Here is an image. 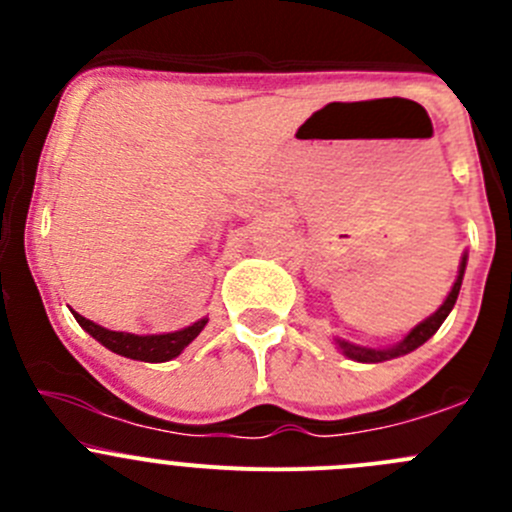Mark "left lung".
Masks as SVG:
<instances>
[{
  "mask_svg": "<svg viewBox=\"0 0 512 512\" xmlns=\"http://www.w3.org/2000/svg\"><path fill=\"white\" fill-rule=\"evenodd\" d=\"M463 272H466V255H463L461 270H458V280L453 282V289L448 292L446 302H443L441 307H438V312L431 314L426 322H421L418 327L411 329V332L404 337V342H399L396 347H391V349H366V347H356V344H349V342H342V339H337L339 349H342V352L347 354L349 359L366 361V364H376V361H386V359H394V356H404V354L414 352V349L421 347L423 342H428V339H431L433 334L438 332V327L446 322L448 312L453 309V304H456V299H458V292H461Z\"/></svg>",
  "mask_w": 512,
  "mask_h": 512,
  "instance_id": "left-lung-1",
  "label": "left lung"
}]
</instances>
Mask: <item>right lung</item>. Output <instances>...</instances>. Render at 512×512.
<instances>
[{
  "instance_id": "obj_1",
  "label": "right lung",
  "mask_w": 512,
  "mask_h": 512,
  "mask_svg": "<svg viewBox=\"0 0 512 512\" xmlns=\"http://www.w3.org/2000/svg\"><path fill=\"white\" fill-rule=\"evenodd\" d=\"M76 322L96 339L101 342L103 347L111 349V352L128 356V359H138V361H168L173 356H178L203 332V327L208 324V319H200V322L190 324V327L180 329V332H170V334H153V337H138V334H126V332H111V329H103L98 324L91 322V319L81 317L76 314Z\"/></svg>"
}]
</instances>
